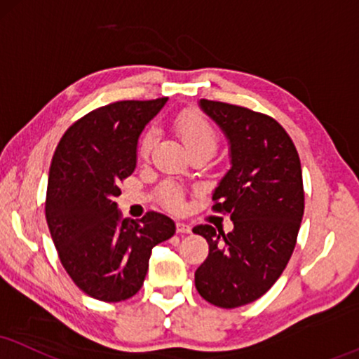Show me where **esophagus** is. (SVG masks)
Masks as SVG:
<instances>
[{
  "instance_id": "esophagus-1",
  "label": "esophagus",
  "mask_w": 359,
  "mask_h": 359,
  "mask_svg": "<svg viewBox=\"0 0 359 359\" xmlns=\"http://www.w3.org/2000/svg\"><path fill=\"white\" fill-rule=\"evenodd\" d=\"M176 231H178L180 234H188V233H191V226L187 223H176Z\"/></svg>"
}]
</instances>
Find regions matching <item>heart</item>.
<instances>
[{
  "mask_svg": "<svg viewBox=\"0 0 359 359\" xmlns=\"http://www.w3.org/2000/svg\"><path fill=\"white\" fill-rule=\"evenodd\" d=\"M175 131L180 136V140L183 141V144L187 146L189 153L194 149H208V151L213 153L218 143V136L216 131L211 128L210 123L206 121L201 114L198 113H183L175 119ZM154 143V133L153 130L146 131L143 140L140 144V154L141 156H148L151 151V146ZM165 198L168 205L172 208H181L183 206V200H181L180 191L172 187L165 188Z\"/></svg>",
  "mask_w": 359,
  "mask_h": 359,
  "instance_id": "b5f03b06",
  "label": "heart"
}]
</instances>
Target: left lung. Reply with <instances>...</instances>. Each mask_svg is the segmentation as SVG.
I'll return each mask as SVG.
<instances>
[{"label":"left lung","mask_w":359,"mask_h":359,"mask_svg":"<svg viewBox=\"0 0 359 359\" xmlns=\"http://www.w3.org/2000/svg\"><path fill=\"white\" fill-rule=\"evenodd\" d=\"M198 104L229 144L231 166L215 188L213 210L229 213L233 231L193 228L210 245L194 285L208 303L238 308L266 293L293 255L304 213L302 163L273 118L219 101Z\"/></svg>","instance_id":"1"}]
</instances>
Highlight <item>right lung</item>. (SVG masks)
Segmentation results:
<instances>
[{
	"label": "right lung",
	"mask_w": 359,
	"mask_h": 359,
	"mask_svg": "<svg viewBox=\"0 0 359 359\" xmlns=\"http://www.w3.org/2000/svg\"><path fill=\"white\" fill-rule=\"evenodd\" d=\"M168 98L118 101L78 119L50 166L46 221L66 273L91 298L118 303L135 296L151 250L175 234V221L149 211L140 221L118 211L119 183L135 171L141 133Z\"/></svg>",
	"instance_id": "right-lung-1"
}]
</instances>
